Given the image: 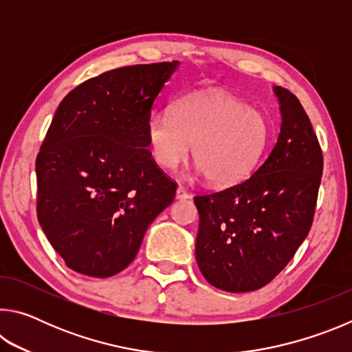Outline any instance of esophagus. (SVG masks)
<instances>
[{
    "label": "esophagus",
    "mask_w": 352,
    "mask_h": 352,
    "mask_svg": "<svg viewBox=\"0 0 352 352\" xmlns=\"http://www.w3.org/2000/svg\"><path fill=\"white\" fill-rule=\"evenodd\" d=\"M189 197H190V195L186 192V189H184L183 186L177 188V190H175V199L177 200H186Z\"/></svg>",
    "instance_id": "esophagus-1"
}]
</instances>
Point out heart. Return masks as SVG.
Returning <instances> with one entry per match:
<instances>
[{
	"label": "heart",
	"mask_w": 352,
	"mask_h": 352,
	"mask_svg": "<svg viewBox=\"0 0 352 352\" xmlns=\"http://www.w3.org/2000/svg\"><path fill=\"white\" fill-rule=\"evenodd\" d=\"M147 147L160 168L174 170L189 157L206 180L236 184L252 174L270 140L265 118L248 104L216 90L177 100L172 111L155 113L146 126Z\"/></svg>",
	"instance_id": "obj_1"
}]
</instances>
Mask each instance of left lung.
<instances>
[{"label": "left lung", "instance_id": "left-lung-1", "mask_svg": "<svg viewBox=\"0 0 352 352\" xmlns=\"http://www.w3.org/2000/svg\"><path fill=\"white\" fill-rule=\"evenodd\" d=\"M281 129L272 152L245 182L197 195L200 223L195 259L206 281L233 294L269 284L312 226L323 153L305 109L273 87Z\"/></svg>", "mask_w": 352, "mask_h": 352}]
</instances>
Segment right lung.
I'll list each match as a JSON object with an SVG mask.
<instances>
[{
	"label": "right lung",
	"mask_w": 352,
	"mask_h": 352,
	"mask_svg": "<svg viewBox=\"0 0 352 352\" xmlns=\"http://www.w3.org/2000/svg\"><path fill=\"white\" fill-rule=\"evenodd\" d=\"M178 65L107 71L57 107L35 162L37 217L71 270L93 278L122 272L174 200L177 184L147 151L146 126Z\"/></svg>",
	"instance_id": "obj_1"
}]
</instances>
